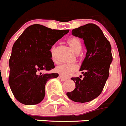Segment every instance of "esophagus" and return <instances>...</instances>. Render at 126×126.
Masks as SVG:
<instances>
[{"mask_svg": "<svg viewBox=\"0 0 126 126\" xmlns=\"http://www.w3.org/2000/svg\"><path fill=\"white\" fill-rule=\"evenodd\" d=\"M60 79L61 80V81H66V80H67V78L63 77V76L61 75H60Z\"/></svg>", "mask_w": 126, "mask_h": 126, "instance_id": "34e87169", "label": "esophagus"}]
</instances>
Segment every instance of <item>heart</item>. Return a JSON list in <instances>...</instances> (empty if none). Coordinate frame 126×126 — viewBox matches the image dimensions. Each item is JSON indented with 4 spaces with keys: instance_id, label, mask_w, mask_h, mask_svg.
I'll return each instance as SVG.
<instances>
[{
    "instance_id": "b5f03b06",
    "label": "heart",
    "mask_w": 126,
    "mask_h": 126,
    "mask_svg": "<svg viewBox=\"0 0 126 126\" xmlns=\"http://www.w3.org/2000/svg\"><path fill=\"white\" fill-rule=\"evenodd\" d=\"M68 43L69 46L71 48V49L74 52H77L78 51H80L82 48V44L80 42V39L78 38L72 37L69 38L68 40ZM53 52L52 49L51 50V55L52 56ZM76 66L74 64H70V63H65V64H62L58 65L56 68V71L58 73H59L61 76L67 77L74 72L76 70Z\"/></svg>"
}]
</instances>
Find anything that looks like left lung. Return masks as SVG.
<instances>
[{
	"label": "left lung",
	"mask_w": 126,
	"mask_h": 126,
	"mask_svg": "<svg viewBox=\"0 0 126 126\" xmlns=\"http://www.w3.org/2000/svg\"><path fill=\"white\" fill-rule=\"evenodd\" d=\"M72 34L84 40L87 52L80 69L84 78H72L76 88L66 95L76 102H88L102 93L108 78L111 47L100 27L94 24L73 29Z\"/></svg>",
	"instance_id": "1"
}]
</instances>
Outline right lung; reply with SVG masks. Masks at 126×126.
<instances>
[{"label":"right lung","instance_id":"right-lung-1","mask_svg":"<svg viewBox=\"0 0 126 126\" xmlns=\"http://www.w3.org/2000/svg\"><path fill=\"white\" fill-rule=\"evenodd\" d=\"M68 32L33 24L15 42L9 60L8 84L19 102L34 105L44 99L46 82L57 78L58 74H42L41 71H49L55 67L50 49Z\"/></svg>","mask_w":126,"mask_h":126}]
</instances>
